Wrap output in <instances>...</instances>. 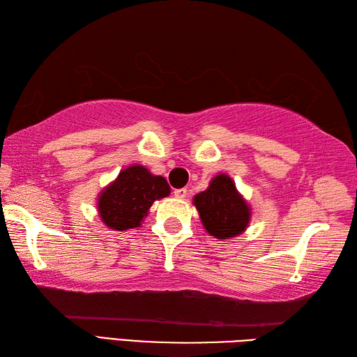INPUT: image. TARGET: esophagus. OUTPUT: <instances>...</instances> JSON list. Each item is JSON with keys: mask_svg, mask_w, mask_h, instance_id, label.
I'll return each mask as SVG.
<instances>
[{"mask_svg": "<svg viewBox=\"0 0 357 357\" xmlns=\"http://www.w3.org/2000/svg\"><path fill=\"white\" fill-rule=\"evenodd\" d=\"M173 193H174V196H176L178 199L187 198V188H176V190H174Z\"/></svg>", "mask_w": 357, "mask_h": 357, "instance_id": "34e87169", "label": "esophagus"}]
</instances>
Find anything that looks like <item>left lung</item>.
<instances>
[{
    "label": "left lung",
    "mask_w": 357,
    "mask_h": 357,
    "mask_svg": "<svg viewBox=\"0 0 357 357\" xmlns=\"http://www.w3.org/2000/svg\"><path fill=\"white\" fill-rule=\"evenodd\" d=\"M193 201L206 230L218 239L236 236L250 221L248 206L225 174H218L207 190L196 195Z\"/></svg>",
    "instance_id": "1"
}]
</instances>
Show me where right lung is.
<instances>
[{
	"mask_svg": "<svg viewBox=\"0 0 357 357\" xmlns=\"http://www.w3.org/2000/svg\"><path fill=\"white\" fill-rule=\"evenodd\" d=\"M170 193L165 178L153 176L142 165H132L101 193L98 208L102 222L113 230L138 227L151 204Z\"/></svg>",
	"mask_w": 357,
	"mask_h": 357,
	"instance_id": "right-lung-1",
	"label": "right lung"
}]
</instances>
